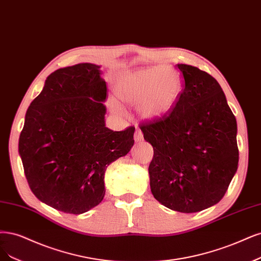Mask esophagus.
Here are the masks:
<instances>
[{"mask_svg": "<svg viewBox=\"0 0 261 261\" xmlns=\"http://www.w3.org/2000/svg\"><path fill=\"white\" fill-rule=\"evenodd\" d=\"M134 138L136 142H141L143 140V136H142V133L140 129H136V132H135V135H134Z\"/></svg>", "mask_w": 261, "mask_h": 261, "instance_id": "obj_1", "label": "esophagus"}]
</instances>
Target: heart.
<instances>
[{"label":"heart","instance_id":"1","mask_svg":"<svg viewBox=\"0 0 261 261\" xmlns=\"http://www.w3.org/2000/svg\"><path fill=\"white\" fill-rule=\"evenodd\" d=\"M114 92L124 103L139 106L147 119H160L173 110L181 84L173 71L151 68L124 74L116 81Z\"/></svg>","mask_w":261,"mask_h":261}]
</instances>
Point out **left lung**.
Instances as JSON below:
<instances>
[{
    "label": "left lung",
    "mask_w": 261,
    "mask_h": 261,
    "mask_svg": "<svg viewBox=\"0 0 261 261\" xmlns=\"http://www.w3.org/2000/svg\"><path fill=\"white\" fill-rule=\"evenodd\" d=\"M185 87L173 110L139 125L153 147L150 188L167 208L196 213L217 204L239 164L238 125L219 83L178 64Z\"/></svg>",
    "instance_id": "1"
}]
</instances>
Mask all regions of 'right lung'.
<instances>
[{"instance_id": "add662e5", "label": "right lung", "mask_w": 261, "mask_h": 261, "mask_svg": "<svg viewBox=\"0 0 261 261\" xmlns=\"http://www.w3.org/2000/svg\"><path fill=\"white\" fill-rule=\"evenodd\" d=\"M100 66L56 70L30 103L18 152L33 194L50 207L83 214L106 193L105 173L134 146L135 127H106L107 85Z\"/></svg>"}]
</instances>
